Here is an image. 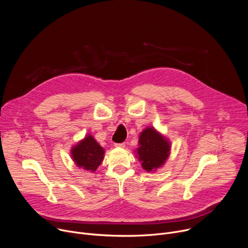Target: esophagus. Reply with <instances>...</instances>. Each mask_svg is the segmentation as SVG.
Instances as JSON below:
<instances>
[{
	"label": "esophagus",
	"instance_id": "esophagus-1",
	"mask_svg": "<svg viewBox=\"0 0 248 248\" xmlns=\"http://www.w3.org/2000/svg\"><path fill=\"white\" fill-rule=\"evenodd\" d=\"M115 146L121 147V148H124V147H125V143H124V142H123V143H116Z\"/></svg>",
	"mask_w": 248,
	"mask_h": 248
}]
</instances>
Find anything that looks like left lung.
Returning <instances> with one entry per match:
<instances>
[{
    "label": "left lung",
    "instance_id": "obj_1",
    "mask_svg": "<svg viewBox=\"0 0 248 248\" xmlns=\"http://www.w3.org/2000/svg\"><path fill=\"white\" fill-rule=\"evenodd\" d=\"M138 143L136 157L147 171H154L161 168L170 155V141L154 127L148 126L141 132Z\"/></svg>",
    "mask_w": 248,
    "mask_h": 248
}]
</instances>
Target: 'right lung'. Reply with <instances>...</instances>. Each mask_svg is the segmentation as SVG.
<instances>
[{
  "instance_id": "add662e5",
  "label": "right lung",
  "mask_w": 248,
  "mask_h": 248,
  "mask_svg": "<svg viewBox=\"0 0 248 248\" xmlns=\"http://www.w3.org/2000/svg\"><path fill=\"white\" fill-rule=\"evenodd\" d=\"M72 158L78 168L85 170L95 171L104 159L103 147L93 138L91 134L86 135L82 140L72 148Z\"/></svg>"
}]
</instances>
